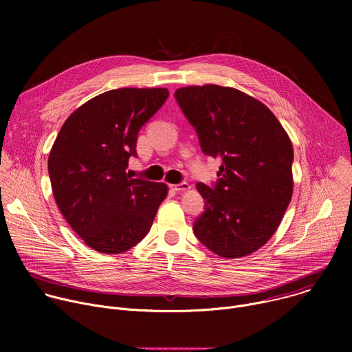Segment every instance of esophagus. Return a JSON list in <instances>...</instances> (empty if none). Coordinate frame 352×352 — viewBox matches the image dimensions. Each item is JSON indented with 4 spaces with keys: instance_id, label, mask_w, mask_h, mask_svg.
Listing matches in <instances>:
<instances>
[{
    "instance_id": "1",
    "label": "esophagus",
    "mask_w": 352,
    "mask_h": 352,
    "mask_svg": "<svg viewBox=\"0 0 352 352\" xmlns=\"http://www.w3.org/2000/svg\"><path fill=\"white\" fill-rule=\"evenodd\" d=\"M171 188L177 192H184V190H188L190 186L188 182H181V184H175V185H171Z\"/></svg>"
}]
</instances>
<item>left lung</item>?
Returning <instances> with one entry per match:
<instances>
[{"mask_svg": "<svg viewBox=\"0 0 352 352\" xmlns=\"http://www.w3.org/2000/svg\"><path fill=\"white\" fill-rule=\"evenodd\" d=\"M175 100L202 152L221 160L217 182L196 185L205 212L193 232L212 252L254 254L276 232L292 196V143L259 100L219 85L177 89Z\"/></svg>", "mask_w": 352, "mask_h": 352, "instance_id": "8db88e82", "label": "left lung"}]
</instances>
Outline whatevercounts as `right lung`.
<instances>
[{
  "label": "right lung",
  "mask_w": 352,
  "mask_h": 352,
  "mask_svg": "<svg viewBox=\"0 0 352 352\" xmlns=\"http://www.w3.org/2000/svg\"><path fill=\"white\" fill-rule=\"evenodd\" d=\"M164 87L98 94L64 122L48 156L57 206L85 243L122 254L140 242L167 196V185L126 174L140 128L166 103Z\"/></svg>",
  "instance_id": "add662e5"
}]
</instances>
